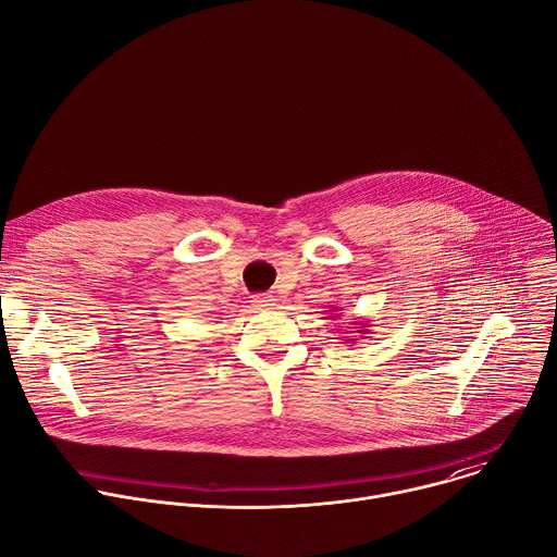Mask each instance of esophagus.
<instances>
[{
	"label": "esophagus",
	"mask_w": 557,
	"mask_h": 557,
	"mask_svg": "<svg viewBox=\"0 0 557 557\" xmlns=\"http://www.w3.org/2000/svg\"><path fill=\"white\" fill-rule=\"evenodd\" d=\"M253 304H256L260 310L271 308V306H275V295H269V293H264V295H256V297H253Z\"/></svg>",
	"instance_id": "esophagus-1"
}]
</instances>
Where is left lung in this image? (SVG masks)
<instances>
[{"label":"left lung","instance_id":"1","mask_svg":"<svg viewBox=\"0 0 557 557\" xmlns=\"http://www.w3.org/2000/svg\"><path fill=\"white\" fill-rule=\"evenodd\" d=\"M339 310V306H331V320L333 317H342V312H337ZM357 329L355 331H350V333H357V335H368V324H355ZM339 331H346V326H339ZM346 335V333H344ZM346 344H352V342H357V339H344Z\"/></svg>","mask_w":557,"mask_h":557}]
</instances>
